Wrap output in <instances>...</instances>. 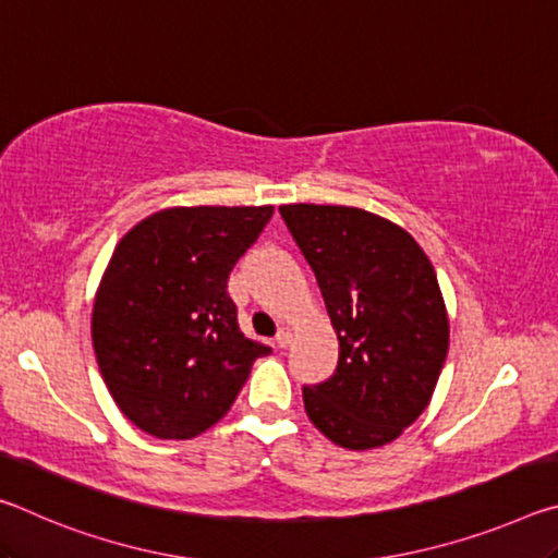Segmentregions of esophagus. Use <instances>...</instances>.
Masks as SVG:
<instances>
[{"label":"esophagus","instance_id":"1","mask_svg":"<svg viewBox=\"0 0 558 558\" xmlns=\"http://www.w3.org/2000/svg\"><path fill=\"white\" fill-rule=\"evenodd\" d=\"M276 342H278V347H288L292 342V329L290 327H280L278 335H276Z\"/></svg>","mask_w":558,"mask_h":558}]
</instances>
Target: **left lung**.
Masks as SVG:
<instances>
[{"label": "left lung", "mask_w": 558, "mask_h": 558, "mask_svg": "<svg viewBox=\"0 0 558 558\" xmlns=\"http://www.w3.org/2000/svg\"><path fill=\"white\" fill-rule=\"evenodd\" d=\"M280 214L339 339L335 374L302 389L305 411L339 448H381L426 411L446 364L450 325L433 263L372 211L286 204Z\"/></svg>", "instance_id": "1"}]
</instances>
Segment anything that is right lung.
<instances>
[{
  "mask_svg": "<svg viewBox=\"0 0 558 558\" xmlns=\"http://www.w3.org/2000/svg\"><path fill=\"white\" fill-rule=\"evenodd\" d=\"M272 206H172L122 235L93 302V349L118 409L162 440L219 423L258 356L229 298Z\"/></svg>",
  "mask_w": 558,
  "mask_h": 558,
  "instance_id": "right-lung-1",
  "label": "right lung"
}]
</instances>
